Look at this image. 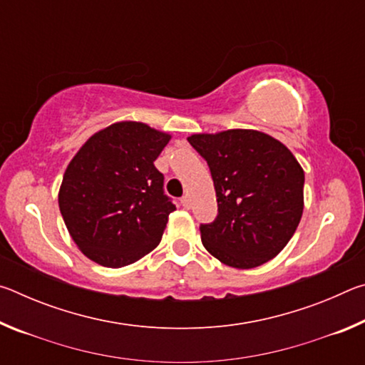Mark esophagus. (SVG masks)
<instances>
[{"label": "esophagus", "instance_id": "obj_1", "mask_svg": "<svg viewBox=\"0 0 365 365\" xmlns=\"http://www.w3.org/2000/svg\"><path fill=\"white\" fill-rule=\"evenodd\" d=\"M180 201H182V206H183L185 209H190V206H191V200H190V196H188V195H185Z\"/></svg>", "mask_w": 365, "mask_h": 365}]
</instances>
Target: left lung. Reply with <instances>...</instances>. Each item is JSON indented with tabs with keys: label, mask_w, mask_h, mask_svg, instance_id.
Instances as JSON below:
<instances>
[{
	"label": "left lung",
	"mask_w": 365,
	"mask_h": 365,
	"mask_svg": "<svg viewBox=\"0 0 365 365\" xmlns=\"http://www.w3.org/2000/svg\"><path fill=\"white\" fill-rule=\"evenodd\" d=\"M188 141L206 159L217 196V217L200 227L205 248L235 269L274 259L304 209V170L293 153L250 128L195 133Z\"/></svg>",
	"instance_id": "8db88e82"
}]
</instances>
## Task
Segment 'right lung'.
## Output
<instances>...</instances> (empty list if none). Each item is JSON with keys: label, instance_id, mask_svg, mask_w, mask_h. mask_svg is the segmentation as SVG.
<instances>
[{"label": "right lung", "instance_id": "1", "mask_svg": "<svg viewBox=\"0 0 365 365\" xmlns=\"http://www.w3.org/2000/svg\"><path fill=\"white\" fill-rule=\"evenodd\" d=\"M170 138L143 122H115L91 135L67 165L59 211L93 262L119 269L159 245L175 206L154 160Z\"/></svg>", "mask_w": 365, "mask_h": 365}]
</instances>
